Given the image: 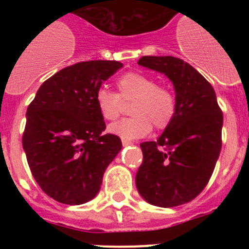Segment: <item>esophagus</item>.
I'll return each mask as SVG.
<instances>
[{
    "instance_id": "obj_1",
    "label": "esophagus",
    "mask_w": 249,
    "mask_h": 249,
    "mask_svg": "<svg viewBox=\"0 0 249 249\" xmlns=\"http://www.w3.org/2000/svg\"><path fill=\"white\" fill-rule=\"evenodd\" d=\"M122 144L124 147H127V146H129V144H132V142L129 140H126V138H122Z\"/></svg>"
}]
</instances>
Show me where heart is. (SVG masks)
Returning <instances> with one entry per match:
<instances>
[{"instance_id":"obj_1","label":"heart","mask_w":249,"mask_h":249,"mask_svg":"<svg viewBox=\"0 0 249 249\" xmlns=\"http://www.w3.org/2000/svg\"><path fill=\"white\" fill-rule=\"evenodd\" d=\"M118 92L100 89L96 105L105 120L114 121L123 112V102H131L132 117L109 126V132L121 138L136 140L147 136L152 124L164 129L172 123L177 111V98L171 87L158 85L156 77L142 72H127L117 81Z\"/></svg>"}]
</instances>
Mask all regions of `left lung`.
<instances>
[{
    "label": "left lung",
    "mask_w": 249,
    "mask_h": 249,
    "mask_svg": "<svg viewBox=\"0 0 249 249\" xmlns=\"http://www.w3.org/2000/svg\"><path fill=\"white\" fill-rule=\"evenodd\" d=\"M138 65L172 81L177 111L157 141L141 143L143 160L136 186L153 206H181L195 199L210 182L222 148L223 113L212 85L183 59L143 56Z\"/></svg>",
    "instance_id": "obj_1"
}]
</instances>
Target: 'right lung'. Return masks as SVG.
I'll return each instance as SVG.
<instances>
[{"mask_svg":"<svg viewBox=\"0 0 249 249\" xmlns=\"http://www.w3.org/2000/svg\"><path fill=\"white\" fill-rule=\"evenodd\" d=\"M122 66L103 59L68 66L46 80L28 106L22 146L32 176L54 201H91L122 148L118 136L103 133L106 123L94 98Z\"/></svg>","mask_w":249,"mask_h":249,"instance_id":"right-lung-1","label":"right lung"}]
</instances>
